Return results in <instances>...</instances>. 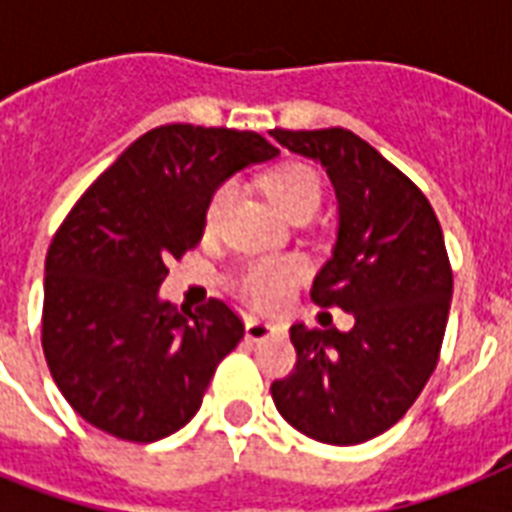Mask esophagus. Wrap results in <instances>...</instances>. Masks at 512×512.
<instances>
[{"label": "esophagus", "mask_w": 512, "mask_h": 512, "mask_svg": "<svg viewBox=\"0 0 512 512\" xmlns=\"http://www.w3.org/2000/svg\"><path fill=\"white\" fill-rule=\"evenodd\" d=\"M279 332H281V329L276 327V324H271V321L247 319V340L263 342V340H268V337L279 335Z\"/></svg>", "instance_id": "34e87169"}]
</instances>
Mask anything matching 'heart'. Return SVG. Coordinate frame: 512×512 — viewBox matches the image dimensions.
<instances>
[{"label":"heart","mask_w":512,"mask_h":512,"mask_svg":"<svg viewBox=\"0 0 512 512\" xmlns=\"http://www.w3.org/2000/svg\"><path fill=\"white\" fill-rule=\"evenodd\" d=\"M268 196L287 217L313 215L321 204V180L308 164H281L279 170H273L268 177ZM231 201L233 185L223 183L207 204V215H204L207 228H215L220 223ZM303 276L305 263L297 257H263V260H252L241 271L239 292L260 308H276Z\"/></svg>","instance_id":"obj_1"}]
</instances>
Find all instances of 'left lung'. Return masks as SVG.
Here are the masks:
<instances>
[{
  "label": "left lung",
  "mask_w": 512,
  "mask_h": 512,
  "mask_svg": "<svg viewBox=\"0 0 512 512\" xmlns=\"http://www.w3.org/2000/svg\"><path fill=\"white\" fill-rule=\"evenodd\" d=\"M319 162L337 196V239L311 300L353 316L348 332L295 324V372L271 385L295 430L353 446L393 428L430 380L452 305L441 225L417 185L350 130H271Z\"/></svg>",
  "instance_id": "1"
}]
</instances>
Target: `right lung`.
Here are the masks:
<instances>
[{"label":"right lung","instance_id":"1","mask_svg":"<svg viewBox=\"0 0 512 512\" xmlns=\"http://www.w3.org/2000/svg\"><path fill=\"white\" fill-rule=\"evenodd\" d=\"M276 154L257 132L167 124L135 140L76 201L44 263L42 348L82 420L151 444L199 412L244 324L223 300L188 311L159 287L172 257L199 244L212 193Z\"/></svg>","mask_w":512,"mask_h":512}]
</instances>
